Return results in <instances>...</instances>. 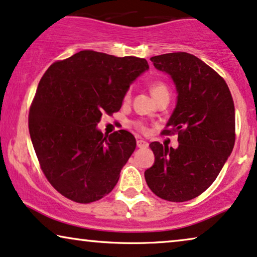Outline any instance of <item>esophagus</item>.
<instances>
[{"label":"esophagus","instance_id":"34e87169","mask_svg":"<svg viewBox=\"0 0 257 257\" xmlns=\"http://www.w3.org/2000/svg\"><path fill=\"white\" fill-rule=\"evenodd\" d=\"M136 145H138L139 148H147L148 147V142L145 141V140H138V141H136Z\"/></svg>","mask_w":257,"mask_h":257}]
</instances>
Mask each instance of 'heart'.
Masks as SVG:
<instances>
[{
    "mask_svg": "<svg viewBox=\"0 0 257 257\" xmlns=\"http://www.w3.org/2000/svg\"><path fill=\"white\" fill-rule=\"evenodd\" d=\"M151 92H152L153 97L155 98V97L161 95V93L168 92V90H167V86L165 85V84L162 82H154V83H152V85H151ZM129 99H131V90L126 91V92L124 93V96H123V100H124V102H129ZM133 124H134V126L136 129H138L139 132L145 133L146 131H147L145 123L136 121V122L133 123Z\"/></svg>",
    "mask_w": 257,
    "mask_h": 257,
    "instance_id": "b5f03b06",
    "label": "heart"
}]
</instances>
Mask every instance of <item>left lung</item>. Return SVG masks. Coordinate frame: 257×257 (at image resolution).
Returning <instances> with one entry per match:
<instances>
[{
	"label": "left lung",
	"mask_w": 257,
	"mask_h": 257,
	"mask_svg": "<svg viewBox=\"0 0 257 257\" xmlns=\"http://www.w3.org/2000/svg\"><path fill=\"white\" fill-rule=\"evenodd\" d=\"M170 74L178 102L162 135H178L177 149L152 142L155 161L146 183L161 199L181 203L207 190L235 145V105L225 80L203 60L186 52L152 57Z\"/></svg>",
	"instance_id": "obj_1"
}]
</instances>
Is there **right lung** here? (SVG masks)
Listing matches in <instances>:
<instances>
[{
  "mask_svg": "<svg viewBox=\"0 0 257 257\" xmlns=\"http://www.w3.org/2000/svg\"><path fill=\"white\" fill-rule=\"evenodd\" d=\"M146 59L80 51L48 67L29 108L28 128L46 179L76 203L102 199L117 184L135 151L134 135L103 136V113L121 109L133 80L148 70Z\"/></svg>",
  "mask_w": 257,
  "mask_h": 257,
  "instance_id": "right-lung-1",
  "label": "right lung"
}]
</instances>
